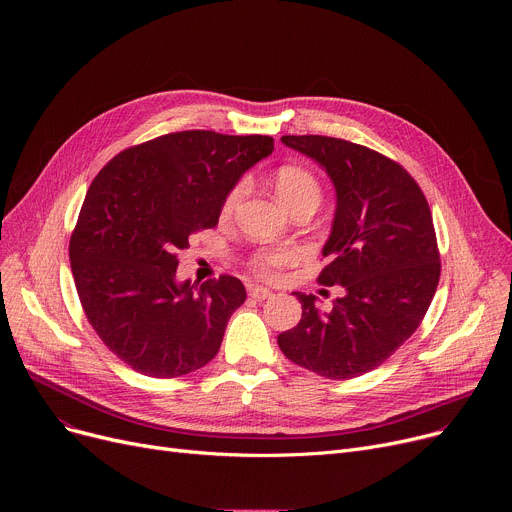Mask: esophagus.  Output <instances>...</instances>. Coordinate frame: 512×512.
<instances>
[{"label": "esophagus", "mask_w": 512, "mask_h": 512, "mask_svg": "<svg viewBox=\"0 0 512 512\" xmlns=\"http://www.w3.org/2000/svg\"><path fill=\"white\" fill-rule=\"evenodd\" d=\"M249 296H251L253 300L261 302V300H267V298L271 296V291H269L267 287H261V285H251V287H249Z\"/></svg>", "instance_id": "34e87169"}]
</instances>
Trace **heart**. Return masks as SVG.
Returning a JSON list of instances; mask_svg holds the SVG:
<instances>
[{
  "label": "heart",
  "instance_id": "heart-1",
  "mask_svg": "<svg viewBox=\"0 0 512 512\" xmlns=\"http://www.w3.org/2000/svg\"><path fill=\"white\" fill-rule=\"evenodd\" d=\"M275 192L281 198V202L291 210L298 204L310 202V204H320L322 200V186L320 180L306 168L302 166H281L275 172ZM247 192V180H239L223 198L221 204V216L231 218L237 206L241 204L243 196ZM291 261H294V253L287 249H259L249 257V267L253 273L261 277H273L277 275L283 267H287Z\"/></svg>",
  "mask_w": 512,
  "mask_h": 512
}]
</instances>
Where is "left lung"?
<instances>
[{
	"mask_svg": "<svg viewBox=\"0 0 512 512\" xmlns=\"http://www.w3.org/2000/svg\"><path fill=\"white\" fill-rule=\"evenodd\" d=\"M281 141L332 178L336 216L322 255V285H342L330 312L296 291L302 320L277 336L281 352L326 379H354L381 364L419 328L440 281L431 210L413 176L364 145L326 135Z\"/></svg>",
	"mask_w": 512,
	"mask_h": 512,
	"instance_id": "1",
	"label": "left lung"
}]
</instances>
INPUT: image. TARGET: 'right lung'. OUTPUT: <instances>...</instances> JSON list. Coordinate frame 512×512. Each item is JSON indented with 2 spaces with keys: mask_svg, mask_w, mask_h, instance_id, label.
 I'll list each match as a JSON object with an SVG mask.
<instances>
[{
  "mask_svg": "<svg viewBox=\"0 0 512 512\" xmlns=\"http://www.w3.org/2000/svg\"><path fill=\"white\" fill-rule=\"evenodd\" d=\"M271 152L269 135L190 129L131 145L95 176L70 269L89 324L135 373L182 377L221 348L247 291L233 275L178 283V251L216 227L227 192Z\"/></svg>",
  "mask_w": 512,
  "mask_h": 512,
  "instance_id": "obj_1",
  "label": "right lung"
}]
</instances>
